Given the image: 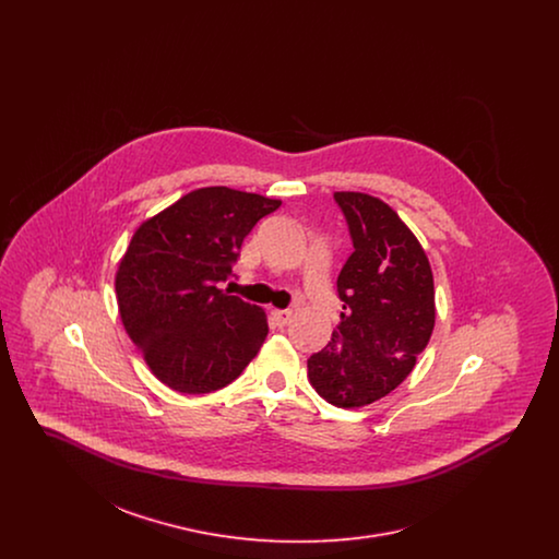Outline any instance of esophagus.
Wrapping results in <instances>:
<instances>
[{
  "mask_svg": "<svg viewBox=\"0 0 559 559\" xmlns=\"http://www.w3.org/2000/svg\"><path fill=\"white\" fill-rule=\"evenodd\" d=\"M272 317H274L278 326H287V324L292 322L293 312L292 310H274V312H272Z\"/></svg>",
  "mask_w": 559,
  "mask_h": 559,
  "instance_id": "esophagus-1",
  "label": "esophagus"
}]
</instances>
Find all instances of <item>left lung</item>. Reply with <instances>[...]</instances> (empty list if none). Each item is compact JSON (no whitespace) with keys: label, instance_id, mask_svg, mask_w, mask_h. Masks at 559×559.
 <instances>
[{"label":"left lung","instance_id":"8db88e82","mask_svg":"<svg viewBox=\"0 0 559 559\" xmlns=\"http://www.w3.org/2000/svg\"><path fill=\"white\" fill-rule=\"evenodd\" d=\"M335 201L354 251L337 278L342 320L308 358V374L329 404L360 408L415 369L433 331L436 292L426 251L399 213L365 192H335Z\"/></svg>","mask_w":559,"mask_h":559}]
</instances>
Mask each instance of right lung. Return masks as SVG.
<instances>
[{"mask_svg": "<svg viewBox=\"0 0 559 559\" xmlns=\"http://www.w3.org/2000/svg\"><path fill=\"white\" fill-rule=\"evenodd\" d=\"M278 199L197 188L133 233L115 292L148 369L182 394H210L239 377L267 335L266 312L222 289L251 228Z\"/></svg>", "mask_w": 559, "mask_h": 559, "instance_id": "1", "label": "right lung"}]
</instances>
